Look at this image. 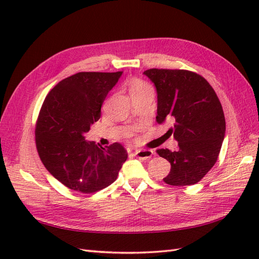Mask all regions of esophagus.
<instances>
[{"label":"esophagus","instance_id":"1","mask_svg":"<svg viewBox=\"0 0 259 259\" xmlns=\"http://www.w3.org/2000/svg\"><path fill=\"white\" fill-rule=\"evenodd\" d=\"M153 155L152 150H147V149H139L135 151V156L137 158H139L140 160H148L150 159Z\"/></svg>","mask_w":259,"mask_h":259}]
</instances>
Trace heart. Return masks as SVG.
Masks as SVG:
<instances>
[{"mask_svg":"<svg viewBox=\"0 0 259 259\" xmlns=\"http://www.w3.org/2000/svg\"><path fill=\"white\" fill-rule=\"evenodd\" d=\"M150 87L148 83H146L145 81L139 80V79H134L133 81L130 82V93H133L135 91H138V90H142L145 89V88Z\"/></svg>","mask_w":259,"mask_h":259,"instance_id":"heart-1","label":"heart"}]
</instances>
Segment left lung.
<instances>
[{
	"mask_svg": "<svg viewBox=\"0 0 259 259\" xmlns=\"http://www.w3.org/2000/svg\"><path fill=\"white\" fill-rule=\"evenodd\" d=\"M146 74L156 85L157 122H171L169 135L178 150L158 149L171 164L163 181L190 186L200 181L216 163L226 131L222 103L209 82L196 72L178 69H149Z\"/></svg>",
	"mask_w": 259,
	"mask_h": 259,
	"instance_id": "obj_1",
	"label": "left lung"
}]
</instances>
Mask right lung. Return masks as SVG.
Here are the masks:
<instances>
[{"mask_svg": "<svg viewBox=\"0 0 259 259\" xmlns=\"http://www.w3.org/2000/svg\"><path fill=\"white\" fill-rule=\"evenodd\" d=\"M121 74L122 71L75 73L60 81L42 104L35 124L38 157L69 189L92 194L106 188L128 158L119 142L102 148L84 139Z\"/></svg>", "mask_w": 259, "mask_h": 259, "instance_id": "1", "label": "right lung"}]
</instances>
